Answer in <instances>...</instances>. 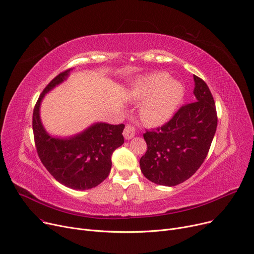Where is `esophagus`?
<instances>
[{"label":"esophagus","mask_w":254,"mask_h":254,"mask_svg":"<svg viewBox=\"0 0 254 254\" xmlns=\"http://www.w3.org/2000/svg\"><path fill=\"white\" fill-rule=\"evenodd\" d=\"M123 135H124V137H125V139H131L132 137H134V135H135V129H134V127L133 126H131V125H126V127H125V129H124V132H123Z\"/></svg>","instance_id":"esophagus-1"}]
</instances>
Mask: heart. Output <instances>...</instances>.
Listing matches in <instances>:
<instances>
[{"label":"heart","mask_w":254,"mask_h":254,"mask_svg":"<svg viewBox=\"0 0 254 254\" xmlns=\"http://www.w3.org/2000/svg\"><path fill=\"white\" fill-rule=\"evenodd\" d=\"M132 95L143 101L140 117L150 125H161L170 120L184 97V87L180 81L168 78L165 72H156L137 79Z\"/></svg>","instance_id":"1"}]
</instances>
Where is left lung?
Wrapping results in <instances>:
<instances>
[{
	"label": "left lung",
	"instance_id": "obj_1",
	"mask_svg": "<svg viewBox=\"0 0 254 254\" xmlns=\"http://www.w3.org/2000/svg\"><path fill=\"white\" fill-rule=\"evenodd\" d=\"M194 100L182 106L172 120L147 130L148 150L139 165L143 176L157 185L176 186L194 174L206 159L217 128L213 96L207 83L196 75Z\"/></svg>",
	"mask_w": 254,
	"mask_h": 254
}]
</instances>
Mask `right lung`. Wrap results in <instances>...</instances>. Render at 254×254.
I'll return each mask as SVG.
<instances>
[{"label":"right lung","instance_id":"add662e5","mask_svg":"<svg viewBox=\"0 0 254 254\" xmlns=\"http://www.w3.org/2000/svg\"><path fill=\"white\" fill-rule=\"evenodd\" d=\"M71 69L56 76L41 93L33 113L36 149L41 162L61 184L75 190L98 186L112 168V155L124 142V124L94 123L72 136H53L40 119V105L45 94L66 80Z\"/></svg>","mask_w":254,"mask_h":254}]
</instances>
